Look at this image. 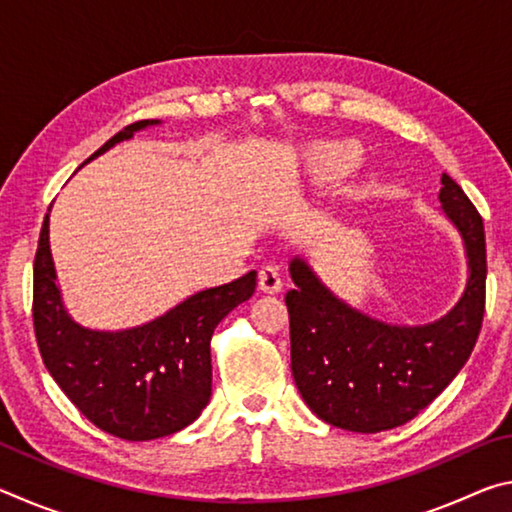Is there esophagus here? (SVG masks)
<instances>
[{
    "instance_id": "1",
    "label": "esophagus",
    "mask_w": 512,
    "mask_h": 512,
    "mask_svg": "<svg viewBox=\"0 0 512 512\" xmlns=\"http://www.w3.org/2000/svg\"><path fill=\"white\" fill-rule=\"evenodd\" d=\"M284 287L282 282V275L277 271L275 266H264L262 271H259V291L264 293H280Z\"/></svg>"
}]
</instances>
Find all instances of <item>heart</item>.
<instances>
[{
	"label": "heart",
	"instance_id": "b5f03b06",
	"mask_svg": "<svg viewBox=\"0 0 512 512\" xmlns=\"http://www.w3.org/2000/svg\"><path fill=\"white\" fill-rule=\"evenodd\" d=\"M359 160V153L352 149L350 144L339 142H327L318 144L309 151V169L314 171V176L320 180H332L339 178L343 173H348Z\"/></svg>",
	"mask_w": 512,
	"mask_h": 512
}]
</instances>
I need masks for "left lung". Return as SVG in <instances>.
I'll list each match as a JSON object with an SVG mask.
<instances>
[{"mask_svg":"<svg viewBox=\"0 0 512 512\" xmlns=\"http://www.w3.org/2000/svg\"><path fill=\"white\" fill-rule=\"evenodd\" d=\"M440 203L461 232L467 287L436 323L386 325L345 305L302 257L289 264L291 372L302 400L332 427L379 433L413 420L445 391L479 339L485 311L483 219L452 178H440Z\"/></svg>","mask_w":512,"mask_h":512,"instance_id":"8db88e82","label":"left lung"}]
</instances>
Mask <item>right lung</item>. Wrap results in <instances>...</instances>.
<instances>
[{"label":"right lung","instance_id":"obj_1","mask_svg":"<svg viewBox=\"0 0 512 512\" xmlns=\"http://www.w3.org/2000/svg\"><path fill=\"white\" fill-rule=\"evenodd\" d=\"M155 124L160 121H135L85 162ZM255 287L257 273L250 271L223 287L194 293L140 327L121 332L81 327L60 298L47 214L33 262V327L42 361L69 402L94 427L140 443L171 436L201 415L212 395L214 329Z\"/></svg>","mask_w":512,"mask_h":512}]
</instances>
